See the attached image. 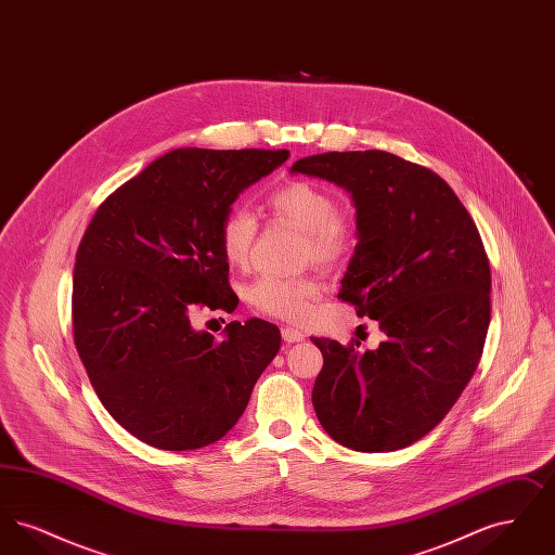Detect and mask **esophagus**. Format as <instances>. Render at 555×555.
<instances>
[{
    "label": "esophagus",
    "mask_w": 555,
    "mask_h": 555,
    "mask_svg": "<svg viewBox=\"0 0 555 555\" xmlns=\"http://www.w3.org/2000/svg\"><path fill=\"white\" fill-rule=\"evenodd\" d=\"M281 335H283L285 344H297V341H304V333H301V331H297V328H293V326H285V328L281 331Z\"/></svg>",
    "instance_id": "esophagus-1"
}]
</instances>
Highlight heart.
Instances as JSON below:
<instances>
[{
  "mask_svg": "<svg viewBox=\"0 0 555 555\" xmlns=\"http://www.w3.org/2000/svg\"><path fill=\"white\" fill-rule=\"evenodd\" d=\"M274 216L304 231V260L320 266H335L344 260L353 245L351 222L339 214L335 195L310 181H293L276 189L268 197ZM258 235V220L245 206H235L220 222V249L229 264L243 266L249 260L251 245ZM314 279H281L262 276L249 289V304L268 317L291 322L308 320L317 301Z\"/></svg>",
  "mask_w": 555,
  "mask_h": 555,
  "instance_id": "b5f03b06",
  "label": "heart"
}]
</instances>
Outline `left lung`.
I'll return each instance as SVG.
<instances>
[{
    "instance_id": "8db88e82",
    "label": "left lung",
    "mask_w": 555,
    "mask_h": 555,
    "mask_svg": "<svg viewBox=\"0 0 555 555\" xmlns=\"http://www.w3.org/2000/svg\"><path fill=\"white\" fill-rule=\"evenodd\" d=\"M291 170L351 193L358 245L339 299L385 333L376 349L312 337L318 421L344 448H408L448 416L482 356L491 268L475 220L437 172L389 152H328Z\"/></svg>"
}]
</instances>
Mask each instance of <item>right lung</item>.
Instances as JSON below:
<instances>
[{"label":"right lung","mask_w":555,"mask_h":555,"mask_svg":"<svg viewBox=\"0 0 555 555\" xmlns=\"http://www.w3.org/2000/svg\"><path fill=\"white\" fill-rule=\"evenodd\" d=\"M287 158V150L168 152L107 195L80 238L77 351L109 416L152 448L222 439L281 347V331L260 318L229 322L218 341L193 331L189 314L237 308L220 222L245 186Z\"/></svg>","instance_id":"right-lung-1"}]
</instances>
